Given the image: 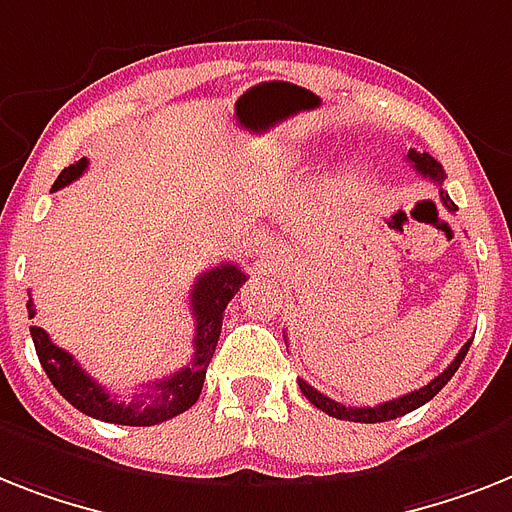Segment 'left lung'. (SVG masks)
<instances>
[{
    "label": "left lung",
    "instance_id": "obj_1",
    "mask_svg": "<svg viewBox=\"0 0 512 512\" xmlns=\"http://www.w3.org/2000/svg\"><path fill=\"white\" fill-rule=\"evenodd\" d=\"M408 162H411L413 170L418 172L421 177H429V180H434V183L439 185V198H442V204L447 206V211H455L458 206L450 201V196H447L445 190H442V183H445V170H442V164L434 159L432 154H421V151L411 149L408 151V156H405ZM468 348H471V340L463 345V348L458 350V356H455V361L447 366L439 377H434L432 382L424 384V387H418V390L408 392V395H403V398H395V400H387V403H379L374 405V408H369V405H363V408H356V405H342L337 403V400L327 398V395H322L319 390H314L311 384H306L303 379H298V387H301V392L306 395L311 403L319 408V411H324L327 416L332 418H342V421H356V424H379V421H392V418L398 416H405V413L416 411V408H421L424 403H429V400L437 395L442 387H445L450 379H453V374L458 371V366L463 363V358H466Z\"/></svg>",
    "mask_w": 512,
    "mask_h": 512
}]
</instances>
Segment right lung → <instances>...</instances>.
Returning a JSON list of instances; mask_svg holds the SVG:
<instances>
[{"instance_id": "right-lung-1", "label": "right lung", "mask_w": 512, "mask_h": 512, "mask_svg": "<svg viewBox=\"0 0 512 512\" xmlns=\"http://www.w3.org/2000/svg\"><path fill=\"white\" fill-rule=\"evenodd\" d=\"M86 167V156L65 167L54 180L52 190L65 188L73 180H78L86 172ZM246 280L248 277L240 272V266L230 264V261L214 266L211 272H204L198 277L196 285H193V293H190V311H193V319H196V335H193V348L196 350H193V358H190L185 369L175 371L172 377L146 384V390L133 395V403L117 400V395H112L96 379L88 377L86 371L78 366V361L67 350L57 348L41 327H31L36 356L59 395L70 405H75L80 413L122 426L162 424L167 418H175L188 411L201 395L206 366L214 356L219 332H222L225 308ZM33 316H36V308H33V301H28V319H33Z\"/></svg>"}]
</instances>
